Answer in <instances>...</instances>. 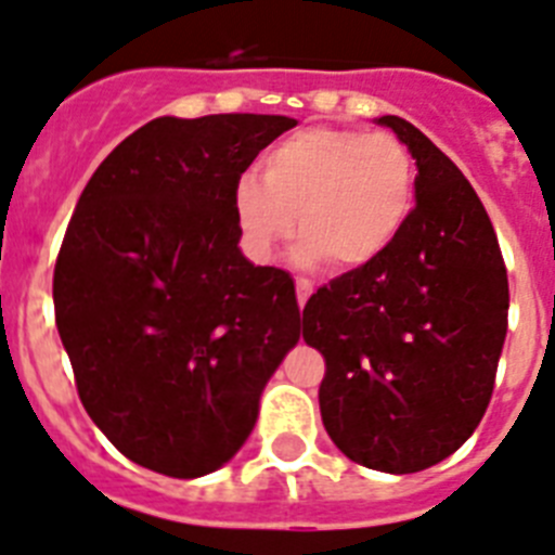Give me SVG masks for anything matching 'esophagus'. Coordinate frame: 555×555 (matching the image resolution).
Listing matches in <instances>:
<instances>
[{"mask_svg": "<svg viewBox=\"0 0 555 555\" xmlns=\"http://www.w3.org/2000/svg\"><path fill=\"white\" fill-rule=\"evenodd\" d=\"M310 296H313V282L310 279H296V299H299L301 307L307 305Z\"/></svg>", "mask_w": 555, "mask_h": 555, "instance_id": "1", "label": "esophagus"}]
</instances>
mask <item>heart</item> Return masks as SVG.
<instances>
[{
    "mask_svg": "<svg viewBox=\"0 0 555 555\" xmlns=\"http://www.w3.org/2000/svg\"><path fill=\"white\" fill-rule=\"evenodd\" d=\"M414 208V160L392 132L310 127L270 149L262 177L234 189L240 231L259 259L296 231L301 264L364 268L392 248Z\"/></svg>",
    "mask_w": 555,
    "mask_h": 555,
    "instance_id": "heart-1",
    "label": "heart"
}]
</instances>
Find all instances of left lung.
<instances>
[{
  "label": "left lung",
  "instance_id": "1",
  "mask_svg": "<svg viewBox=\"0 0 555 555\" xmlns=\"http://www.w3.org/2000/svg\"><path fill=\"white\" fill-rule=\"evenodd\" d=\"M417 166L403 234L372 264L319 287L305 341L327 361L321 421L352 463L414 474L474 435L507 333V270L463 171L398 115L378 118Z\"/></svg>",
  "mask_w": 555,
  "mask_h": 555
}]
</instances>
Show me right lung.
<instances>
[{"label": "right lung", "mask_w": 555, "mask_h": 555, "mask_svg": "<svg viewBox=\"0 0 555 555\" xmlns=\"http://www.w3.org/2000/svg\"><path fill=\"white\" fill-rule=\"evenodd\" d=\"M293 127L163 115L112 149L78 197L53 273L55 327L92 423L149 472L222 468L299 344L291 273L242 254L234 214L242 171Z\"/></svg>", "instance_id": "1"}]
</instances>
